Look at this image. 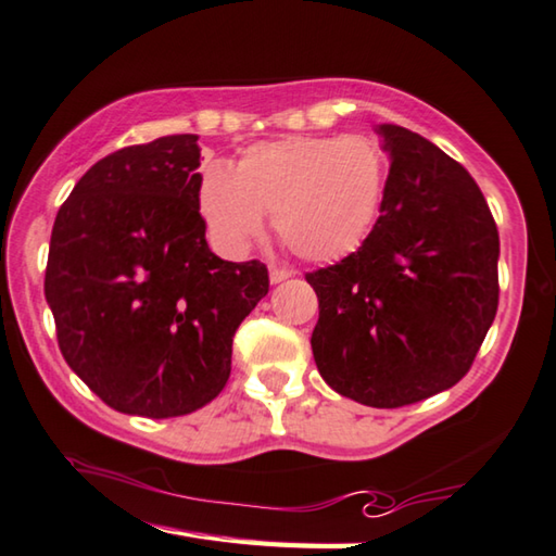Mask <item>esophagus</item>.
I'll return each instance as SVG.
<instances>
[{
  "mask_svg": "<svg viewBox=\"0 0 556 556\" xmlns=\"http://www.w3.org/2000/svg\"><path fill=\"white\" fill-rule=\"evenodd\" d=\"M289 277H291V269H287V267H269V281H271V285L287 281Z\"/></svg>",
  "mask_w": 556,
  "mask_h": 556,
  "instance_id": "1",
  "label": "esophagus"
}]
</instances>
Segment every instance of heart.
Listing matches in <instances>:
<instances>
[{"label":"heart","instance_id":"heart-1","mask_svg":"<svg viewBox=\"0 0 556 556\" xmlns=\"http://www.w3.org/2000/svg\"><path fill=\"white\" fill-rule=\"evenodd\" d=\"M387 153L371 136H289L245 150L236 173L208 167L199 208L211 238L243 252L275 214V228L294 255L332 262L355 252L379 214Z\"/></svg>","mask_w":556,"mask_h":556}]
</instances>
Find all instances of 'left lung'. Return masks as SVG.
<instances>
[{
    "mask_svg": "<svg viewBox=\"0 0 556 556\" xmlns=\"http://www.w3.org/2000/svg\"><path fill=\"white\" fill-rule=\"evenodd\" d=\"M391 167L357 252L308 271L311 348L340 396L401 408L454 387L498 308V228L473 177L408 128L379 126Z\"/></svg>",
    "mask_w": 556,
    "mask_h": 556,
    "instance_id": "left-lung-1",
    "label": "left lung"
}]
</instances>
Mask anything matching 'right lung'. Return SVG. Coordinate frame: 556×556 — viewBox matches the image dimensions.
Listing matches in <instances>:
<instances>
[{"instance_id":"obj_1","label":"right lung","mask_w":556,"mask_h":556,"mask_svg":"<svg viewBox=\"0 0 556 556\" xmlns=\"http://www.w3.org/2000/svg\"><path fill=\"white\" fill-rule=\"evenodd\" d=\"M197 140L165 136L102 157L50 233L43 289L58 348L128 416L175 418L214 401L238 326L269 291L260 260L208 250Z\"/></svg>"}]
</instances>
